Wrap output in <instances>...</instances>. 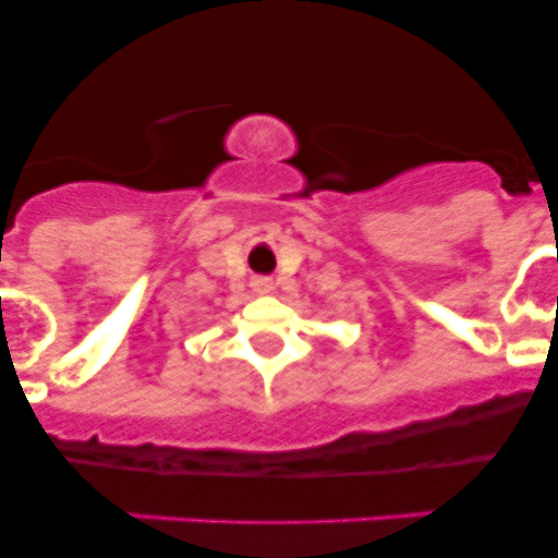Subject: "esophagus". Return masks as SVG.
Returning a JSON list of instances; mask_svg holds the SVG:
<instances>
[{
  "instance_id": "esophagus-1",
  "label": "esophagus",
  "mask_w": 558,
  "mask_h": 558,
  "mask_svg": "<svg viewBox=\"0 0 558 558\" xmlns=\"http://www.w3.org/2000/svg\"><path fill=\"white\" fill-rule=\"evenodd\" d=\"M254 290H259V293H268V290H270V279H265V276L254 279Z\"/></svg>"
}]
</instances>
